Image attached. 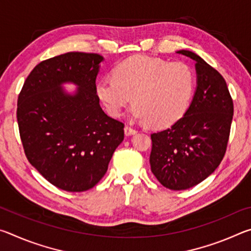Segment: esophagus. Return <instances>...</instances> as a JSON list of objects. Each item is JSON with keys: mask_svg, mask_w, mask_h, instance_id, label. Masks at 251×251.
Instances as JSON below:
<instances>
[{"mask_svg": "<svg viewBox=\"0 0 251 251\" xmlns=\"http://www.w3.org/2000/svg\"><path fill=\"white\" fill-rule=\"evenodd\" d=\"M124 131H125V135L126 136H130V135H134V134L137 133V130L134 129V128H131V127H129V126H125Z\"/></svg>", "mask_w": 251, "mask_h": 251, "instance_id": "obj_1", "label": "esophagus"}]
</instances>
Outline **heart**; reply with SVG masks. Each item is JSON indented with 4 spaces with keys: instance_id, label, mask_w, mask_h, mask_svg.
I'll use <instances>...</instances> for the list:
<instances>
[{
    "instance_id": "1",
    "label": "heart",
    "mask_w": 251,
    "mask_h": 251,
    "mask_svg": "<svg viewBox=\"0 0 251 251\" xmlns=\"http://www.w3.org/2000/svg\"><path fill=\"white\" fill-rule=\"evenodd\" d=\"M194 73L184 62L136 56L123 62L114 77L97 83L96 93L110 116L120 117L131 101V116L155 128H164L184 115L192 99Z\"/></svg>"
}]
</instances>
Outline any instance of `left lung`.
<instances>
[{"instance_id":"8db88e82","label":"left lung","mask_w":251,"mask_h":251,"mask_svg":"<svg viewBox=\"0 0 251 251\" xmlns=\"http://www.w3.org/2000/svg\"><path fill=\"white\" fill-rule=\"evenodd\" d=\"M177 53L196 62L197 87L180 120L151 135V173L161 185L184 190L198 185L215 172L226 152L233 104L226 80L197 54Z\"/></svg>"}]
</instances>
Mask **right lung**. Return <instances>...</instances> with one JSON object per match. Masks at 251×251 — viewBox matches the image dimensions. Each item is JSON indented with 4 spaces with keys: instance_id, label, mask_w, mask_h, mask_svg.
Listing matches in <instances>:
<instances>
[{
    "instance_id": "1",
    "label": "right lung",
    "mask_w": 251,
    "mask_h": 251,
    "mask_svg": "<svg viewBox=\"0 0 251 251\" xmlns=\"http://www.w3.org/2000/svg\"><path fill=\"white\" fill-rule=\"evenodd\" d=\"M104 57L70 52L41 62L18 100L21 141L32 166L50 184L79 193L94 187L124 139V124L104 113L96 76ZM72 82L74 95L62 88Z\"/></svg>"
}]
</instances>
